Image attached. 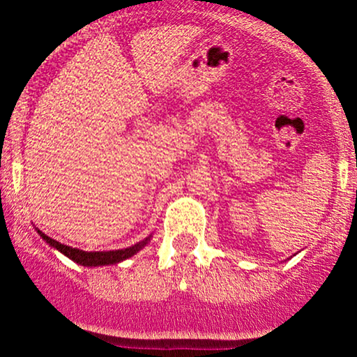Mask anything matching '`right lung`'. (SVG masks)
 <instances>
[{
	"label": "right lung",
	"instance_id": "right-lung-1",
	"mask_svg": "<svg viewBox=\"0 0 357 357\" xmlns=\"http://www.w3.org/2000/svg\"><path fill=\"white\" fill-rule=\"evenodd\" d=\"M38 235L47 241L48 245H52L53 248H56L59 252L67 255L70 260L77 261V264L84 265V267H99V265H110V264H119V261L126 260V258L132 257L134 253H137L144 245L149 241V238H146L141 243L132 245V247L124 248V250H112V252H84V250L79 248H72L68 245L60 243V241L50 238L48 235H45L43 231L38 230Z\"/></svg>",
	"mask_w": 357,
	"mask_h": 357
}]
</instances>
